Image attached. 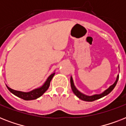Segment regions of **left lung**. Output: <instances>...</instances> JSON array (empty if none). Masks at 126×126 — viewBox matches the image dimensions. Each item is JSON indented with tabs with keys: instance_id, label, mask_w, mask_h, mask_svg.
<instances>
[{
	"instance_id": "1",
	"label": "left lung",
	"mask_w": 126,
	"mask_h": 126,
	"mask_svg": "<svg viewBox=\"0 0 126 126\" xmlns=\"http://www.w3.org/2000/svg\"><path fill=\"white\" fill-rule=\"evenodd\" d=\"M119 79V75L117 77V79H116V80L114 83L111 86H110L109 88H108L107 90H105V92L101 94H99V95H94L92 96H88V95H85L84 94H82L80 92H79V90H77V88H75V85H74V83H73V79H72V77L71 78V88H72V90H73V92H74V94L76 95L79 98V99H80L83 100V101H95L97 99H99L100 98L103 97L104 96L107 95L108 94H109L110 92H111L112 91L114 87L116 86V84H117L118 80Z\"/></svg>"
}]
</instances>
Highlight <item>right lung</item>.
Here are the masks:
<instances>
[{
    "mask_svg": "<svg viewBox=\"0 0 126 126\" xmlns=\"http://www.w3.org/2000/svg\"><path fill=\"white\" fill-rule=\"evenodd\" d=\"M55 75V73H52L48 78H47V80L46 81V82L42 86H41L40 88L35 89V90H32L31 92H19V91H16V90H14L12 89H11L10 88H9L8 86H7V88L8 89L9 91L12 93L13 94H14L15 95H16L17 97H18L19 98H21L24 100H33L36 99L37 98L40 97V96L42 95L44 92L48 89L50 84V82H51V79Z\"/></svg>",
    "mask_w": 126,
    "mask_h": 126,
    "instance_id": "1",
    "label": "right lung"
}]
</instances>
